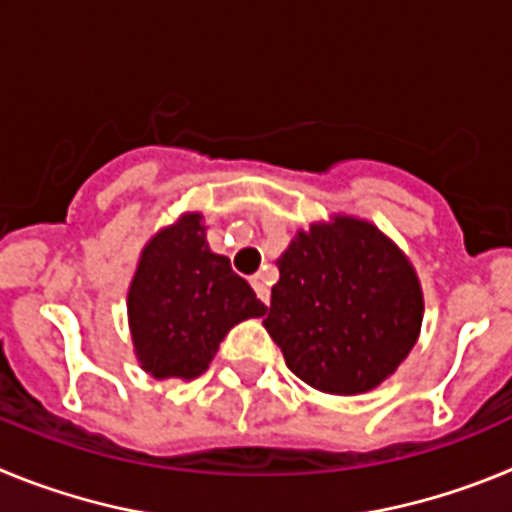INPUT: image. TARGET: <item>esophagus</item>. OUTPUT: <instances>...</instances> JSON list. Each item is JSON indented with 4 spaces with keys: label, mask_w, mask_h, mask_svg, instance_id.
<instances>
[{
    "label": "esophagus",
    "mask_w": 512,
    "mask_h": 512,
    "mask_svg": "<svg viewBox=\"0 0 512 512\" xmlns=\"http://www.w3.org/2000/svg\"><path fill=\"white\" fill-rule=\"evenodd\" d=\"M251 287H253V292H256V297H259V300L264 302V305H269L271 292H269V282H266L264 274H256V277L251 279Z\"/></svg>",
    "instance_id": "obj_1"
}]
</instances>
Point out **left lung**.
Segmentation results:
<instances>
[{
    "mask_svg": "<svg viewBox=\"0 0 512 512\" xmlns=\"http://www.w3.org/2000/svg\"><path fill=\"white\" fill-rule=\"evenodd\" d=\"M277 266L264 328L289 369L315 390H374L418 341V277L374 225L356 217L312 225L297 233Z\"/></svg>",
    "mask_w": 512,
    "mask_h": 512,
    "instance_id": "obj_1",
    "label": "left lung"
}]
</instances>
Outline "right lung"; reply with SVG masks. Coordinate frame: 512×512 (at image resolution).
I'll list each match as a JSON object with an SVG mask.
<instances>
[{
    "instance_id": "obj_1",
    "label": "right lung",
    "mask_w": 512,
    "mask_h": 512,
    "mask_svg": "<svg viewBox=\"0 0 512 512\" xmlns=\"http://www.w3.org/2000/svg\"><path fill=\"white\" fill-rule=\"evenodd\" d=\"M266 305L251 284L212 253L202 215H182L151 238L128 292L135 356L151 377L194 379L241 320L261 318Z\"/></svg>"
}]
</instances>
